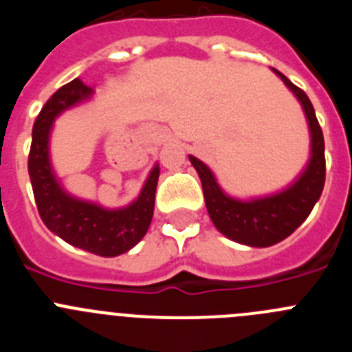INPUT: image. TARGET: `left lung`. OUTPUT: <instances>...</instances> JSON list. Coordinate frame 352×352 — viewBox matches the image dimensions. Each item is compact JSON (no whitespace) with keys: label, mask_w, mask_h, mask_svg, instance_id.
<instances>
[{"label":"left lung","mask_w":352,"mask_h":352,"mask_svg":"<svg viewBox=\"0 0 352 352\" xmlns=\"http://www.w3.org/2000/svg\"><path fill=\"white\" fill-rule=\"evenodd\" d=\"M273 72L284 80L285 86L301 102L307 120H309L310 133H312V157H310L309 167L301 174L300 179L289 186L287 190L273 197L241 203L232 197H227L220 190L213 174L203 162L192 155L188 157L203 183L204 201H206L208 213L214 227L227 238L234 239L238 243L250 245V247H272L296 231L316 206L317 199L321 197L326 179L324 138H322L321 125L316 118L312 102L307 93L298 88L296 84H292L282 72L275 68Z\"/></svg>","instance_id":"left-lung-1"}]
</instances>
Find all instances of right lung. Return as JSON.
I'll use <instances>...</instances> for the list:
<instances>
[{"mask_svg":"<svg viewBox=\"0 0 352 352\" xmlns=\"http://www.w3.org/2000/svg\"><path fill=\"white\" fill-rule=\"evenodd\" d=\"M93 95V88L80 79L61 86L45 102L33 125L28 173L42 222L67 243L102 257H116L138 245L153 219L155 192L160 169L155 167L141 195L125 210L109 211L82 203L61 190L49 164V132L61 111Z\"/></svg>","mask_w":352,"mask_h":352,"instance_id":"right-lung-1","label":"right lung"}]
</instances>
